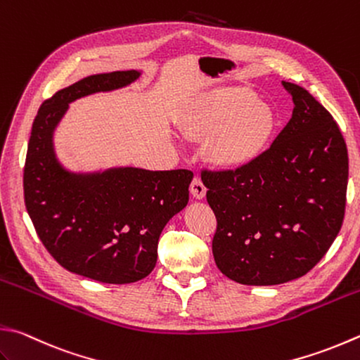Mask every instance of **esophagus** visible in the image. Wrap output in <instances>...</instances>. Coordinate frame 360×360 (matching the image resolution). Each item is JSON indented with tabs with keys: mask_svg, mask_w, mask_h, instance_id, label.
Listing matches in <instances>:
<instances>
[{
	"mask_svg": "<svg viewBox=\"0 0 360 360\" xmlns=\"http://www.w3.org/2000/svg\"><path fill=\"white\" fill-rule=\"evenodd\" d=\"M189 193L193 194V198L195 199H203L205 198V193H207V188L203 185L202 180L199 177H194L191 181V186H189Z\"/></svg>",
	"mask_w": 360,
	"mask_h": 360,
	"instance_id": "obj_1",
	"label": "esophagus"
}]
</instances>
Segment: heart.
I'll return each mask as SVG.
<instances>
[{
  "label": "heart",
  "instance_id": "b5f03b06",
  "mask_svg": "<svg viewBox=\"0 0 360 360\" xmlns=\"http://www.w3.org/2000/svg\"><path fill=\"white\" fill-rule=\"evenodd\" d=\"M276 128L271 108L248 89H216L199 97L183 114V130L210 139L208 158L214 166L236 171L264 152Z\"/></svg>",
  "mask_w": 360,
  "mask_h": 360
}]
</instances>
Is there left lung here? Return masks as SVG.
<instances>
[{
    "label": "left lung",
    "instance_id": "1",
    "mask_svg": "<svg viewBox=\"0 0 360 360\" xmlns=\"http://www.w3.org/2000/svg\"><path fill=\"white\" fill-rule=\"evenodd\" d=\"M293 114L266 152L236 171H203L218 227L213 257L243 285L307 274L340 232L348 150L334 117L304 87L282 81Z\"/></svg>",
    "mask_w": 360,
    "mask_h": 360
}]
</instances>
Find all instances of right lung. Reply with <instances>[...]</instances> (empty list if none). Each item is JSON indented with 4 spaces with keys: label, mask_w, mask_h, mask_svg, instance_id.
<instances>
[{
    "label": "right lung",
    "mask_w": 360,
    "mask_h": 360,
    "mask_svg": "<svg viewBox=\"0 0 360 360\" xmlns=\"http://www.w3.org/2000/svg\"><path fill=\"white\" fill-rule=\"evenodd\" d=\"M139 77L138 70L98 73L58 91L39 108L26 152L25 205L40 241L60 266L103 283H131L152 273L160 235L186 207L193 172H70L56 158L53 133L72 101Z\"/></svg>",
    "instance_id": "add662e5"
}]
</instances>
